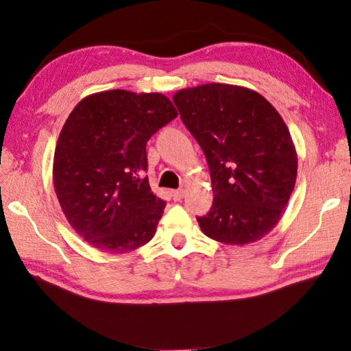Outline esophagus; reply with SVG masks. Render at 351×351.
<instances>
[{"label":"esophagus","instance_id":"obj_1","mask_svg":"<svg viewBox=\"0 0 351 351\" xmlns=\"http://www.w3.org/2000/svg\"><path fill=\"white\" fill-rule=\"evenodd\" d=\"M184 195H186V190H184V189H178V190H173V192H171V197H173L175 201H181L184 198Z\"/></svg>","mask_w":351,"mask_h":351}]
</instances>
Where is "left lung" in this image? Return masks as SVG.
I'll use <instances>...</instances> for the list:
<instances>
[{
  "instance_id": "left-lung-1",
  "label": "left lung",
  "mask_w": 351,
  "mask_h": 351,
  "mask_svg": "<svg viewBox=\"0 0 351 351\" xmlns=\"http://www.w3.org/2000/svg\"><path fill=\"white\" fill-rule=\"evenodd\" d=\"M173 102L209 164L213 203L197 217L201 230L226 245L260 240L278 223L295 184L287 123L263 96L243 86L187 88Z\"/></svg>"
}]
</instances>
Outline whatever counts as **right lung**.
Segmentation results:
<instances>
[{"label": "right lung", "instance_id": "add662e5", "mask_svg": "<svg viewBox=\"0 0 351 351\" xmlns=\"http://www.w3.org/2000/svg\"><path fill=\"white\" fill-rule=\"evenodd\" d=\"M178 116L159 93L104 91L77 104L58 136L54 187L64 217L100 251L147 245L165 201L152 192L147 142Z\"/></svg>", "mask_w": 351, "mask_h": 351}]
</instances>
